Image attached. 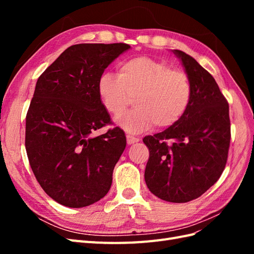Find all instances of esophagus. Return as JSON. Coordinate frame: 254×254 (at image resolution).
Instances as JSON below:
<instances>
[{
    "mask_svg": "<svg viewBox=\"0 0 254 254\" xmlns=\"http://www.w3.org/2000/svg\"><path fill=\"white\" fill-rule=\"evenodd\" d=\"M126 137H127V143H128V145H131V144H134V143L140 141L139 137H135V136H133V135H131V134H127Z\"/></svg>",
    "mask_w": 254,
    "mask_h": 254,
    "instance_id": "1",
    "label": "esophagus"
}]
</instances>
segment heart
Masks as SVG:
<instances>
[{
  "instance_id": "b5f03b06",
  "label": "heart",
  "mask_w": 254,
  "mask_h": 254,
  "mask_svg": "<svg viewBox=\"0 0 254 254\" xmlns=\"http://www.w3.org/2000/svg\"><path fill=\"white\" fill-rule=\"evenodd\" d=\"M105 109L118 118L133 97L135 108L119 120L126 131L137 133L155 125L167 128L186 114L193 97L189 75L170 64L145 56L130 58L119 66L118 75L105 72L97 83Z\"/></svg>"
}]
</instances>
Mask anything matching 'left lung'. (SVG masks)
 I'll return each instance as SVG.
<instances>
[{
    "label": "left lung",
    "instance_id": "obj_1",
    "mask_svg": "<svg viewBox=\"0 0 254 254\" xmlns=\"http://www.w3.org/2000/svg\"><path fill=\"white\" fill-rule=\"evenodd\" d=\"M173 52L193 84V97L180 121L143 139L149 149L144 176L153 195L181 203L200 197L219 179L231 126L229 104L213 76L188 54Z\"/></svg>",
    "mask_w": 254,
    "mask_h": 254
}]
</instances>
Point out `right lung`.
<instances>
[{"label": "right lung", "mask_w": 254, "mask_h": 254, "mask_svg": "<svg viewBox=\"0 0 254 254\" xmlns=\"http://www.w3.org/2000/svg\"><path fill=\"white\" fill-rule=\"evenodd\" d=\"M130 49L126 43H81L67 48L38 78L26 114L25 148L43 190L58 203L83 207L110 190L126 147L98 95L105 68Z\"/></svg>", "instance_id": "obj_1"}]
</instances>
